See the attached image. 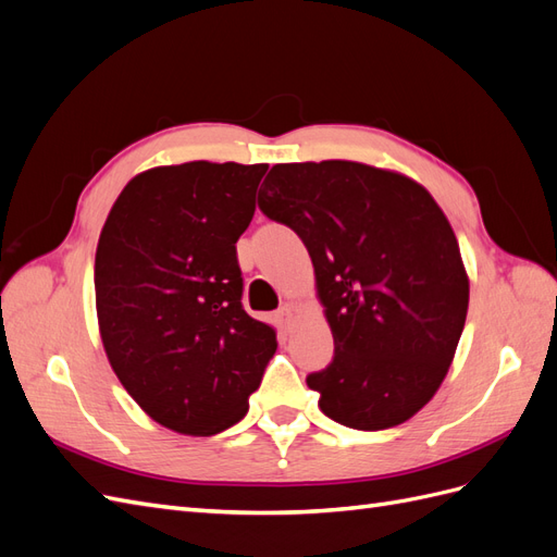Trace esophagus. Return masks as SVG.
<instances>
[{
	"label": "esophagus",
	"instance_id": "esophagus-1",
	"mask_svg": "<svg viewBox=\"0 0 557 557\" xmlns=\"http://www.w3.org/2000/svg\"><path fill=\"white\" fill-rule=\"evenodd\" d=\"M274 318H276V323H278L281 330H285V332L293 330V325H295V313H293V309H290L288 305L281 307V309L274 313Z\"/></svg>",
	"mask_w": 557,
	"mask_h": 557
}]
</instances>
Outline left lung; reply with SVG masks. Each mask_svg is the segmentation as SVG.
<instances>
[{"mask_svg":"<svg viewBox=\"0 0 557 557\" xmlns=\"http://www.w3.org/2000/svg\"><path fill=\"white\" fill-rule=\"evenodd\" d=\"M258 207L305 242L327 307L332 362L307 376L318 407L376 432L420 411L442 385L469 305L460 246L432 195L376 166L274 164Z\"/></svg>","mask_w":557,"mask_h":557,"instance_id":"left-lung-1","label":"left lung"}]
</instances>
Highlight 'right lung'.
<instances>
[{"label":"right lung","mask_w":557,"mask_h":557,"mask_svg":"<svg viewBox=\"0 0 557 557\" xmlns=\"http://www.w3.org/2000/svg\"><path fill=\"white\" fill-rule=\"evenodd\" d=\"M267 164L185 162L134 176L95 256L97 318L125 391L160 425L211 436L237 425L276 352L244 311L237 244Z\"/></svg>","instance_id":"right-lung-1"}]
</instances>
